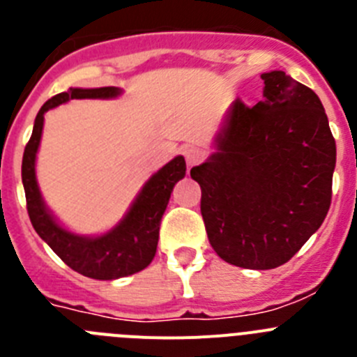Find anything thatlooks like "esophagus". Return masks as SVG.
Listing matches in <instances>:
<instances>
[{
  "instance_id": "34e87169",
  "label": "esophagus",
  "mask_w": 357,
  "mask_h": 357,
  "mask_svg": "<svg viewBox=\"0 0 357 357\" xmlns=\"http://www.w3.org/2000/svg\"><path fill=\"white\" fill-rule=\"evenodd\" d=\"M184 155H185V161H188L189 166H196L204 161L205 153H204V150L198 149V146H189V149L184 152Z\"/></svg>"
}]
</instances>
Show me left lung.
<instances>
[{
    "label": "left lung",
    "mask_w": 357,
    "mask_h": 357,
    "mask_svg": "<svg viewBox=\"0 0 357 357\" xmlns=\"http://www.w3.org/2000/svg\"><path fill=\"white\" fill-rule=\"evenodd\" d=\"M264 100L237 99L218 152L191 176L208 243L231 266L274 269L319 230L331 207L336 143L312 88L261 74Z\"/></svg>",
    "instance_id": "left-lung-1"
}]
</instances>
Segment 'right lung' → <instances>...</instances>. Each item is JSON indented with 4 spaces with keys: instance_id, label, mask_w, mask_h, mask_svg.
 <instances>
[{
    "instance_id": "right-lung-1",
    "label": "right lung",
    "mask_w": 357,
    "mask_h": 357,
    "mask_svg": "<svg viewBox=\"0 0 357 357\" xmlns=\"http://www.w3.org/2000/svg\"><path fill=\"white\" fill-rule=\"evenodd\" d=\"M120 93L119 88H70L51 97L38 111L33 132L26 143L22 155V185L26 192V208L29 221L42 241L70 269L93 280H116L139 273L153 260L159 241V227L173 185L185 175L184 157L178 155L152 175L122 223L100 237H79L63 230L52 219L40 198L35 178V157L40 143L44 113L70 99H109Z\"/></svg>"
}]
</instances>
